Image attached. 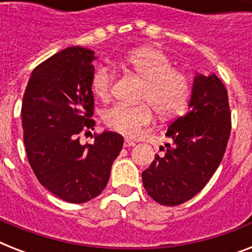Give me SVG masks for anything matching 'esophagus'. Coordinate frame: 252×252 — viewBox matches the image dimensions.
I'll use <instances>...</instances> for the list:
<instances>
[{"label":"esophagus","instance_id":"1","mask_svg":"<svg viewBox=\"0 0 252 252\" xmlns=\"http://www.w3.org/2000/svg\"><path fill=\"white\" fill-rule=\"evenodd\" d=\"M134 145H136V144H134L132 140H126V141H124V146H126V148H130V146H134Z\"/></svg>","mask_w":252,"mask_h":252}]
</instances>
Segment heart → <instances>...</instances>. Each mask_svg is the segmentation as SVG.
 Listing matches in <instances>:
<instances>
[{"label":"heart","mask_w":252,"mask_h":252,"mask_svg":"<svg viewBox=\"0 0 252 252\" xmlns=\"http://www.w3.org/2000/svg\"><path fill=\"white\" fill-rule=\"evenodd\" d=\"M128 66L145 81L137 106L114 104L103 112V122L110 129L126 137H137L152 123L153 110L161 118L182 114L191 95V81L186 73L176 70L171 60L157 48H138L124 59ZM114 74L107 66H96L91 74L90 89L96 98L107 99L111 94ZM148 103H146V102Z\"/></svg>","instance_id":"1"}]
</instances>
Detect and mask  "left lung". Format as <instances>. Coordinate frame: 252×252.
Masks as SVG:
<instances>
[{
    "instance_id": "obj_1",
    "label": "left lung",
    "mask_w": 252,
    "mask_h": 252,
    "mask_svg": "<svg viewBox=\"0 0 252 252\" xmlns=\"http://www.w3.org/2000/svg\"><path fill=\"white\" fill-rule=\"evenodd\" d=\"M189 111L170 124L165 156L142 172L148 195L167 207L199 193L222 161L231 130L227 91L216 74L193 80Z\"/></svg>"
}]
</instances>
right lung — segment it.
Listing matches in <instances>:
<instances>
[{
    "label": "right lung",
    "mask_w": 252,
    "mask_h": 252,
    "mask_svg": "<svg viewBox=\"0 0 252 252\" xmlns=\"http://www.w3.org/2000/svg\"><path fill=\"white\" fill-rule=\"evenodd\" d=\"M94 60V52L82 47L53 55L33 69L22 102L23 141L33 174L53 195L73 204L104 189L124 142L122 134L106 130L94 134V144L80 142L81 133H91L95 126Z\"/></svg>",
    "instance_id": "right-lung-1"
}]
</instances>
